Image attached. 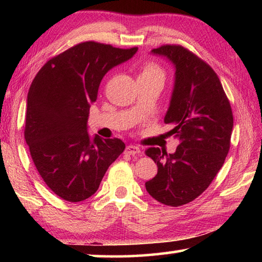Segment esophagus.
I'll list each match as a JSON object with an SVG mask.
<instances>
[{
    "instance_id": "34e87169",
    "label": "esophagus",
    "mask_w": 262,
    "mask_h": 262,
    "mask_svg": "<svg viewBox=\"0 0 262 262\" xmlns=\"http://www.w3.org/2000/svg\"><path fill=\"white\" fill-rule=\"evenodd\" d=\"M125 152L128 154V155H140L141 150H140L139 147H136V145L129 144V145H127V147H126Z\"/></svg>"
}]
</instances>
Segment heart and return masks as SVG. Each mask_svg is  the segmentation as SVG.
I'll use <instances>...</instances> for the list:
<instances>
[{
	"label": "heart",
	"instance_id": "obj_1",
	"mask_svg": "<svg viewBox=\"0 0 262 262\" xmlns=\"http://www.w3.org/2000/svg\"><path fill=\"white\" fill-rule=\"evenodd\" d=\"M141 75H158V76L163 77V72L157 64L148 63L144 66V68H143V70H142Z\"/></svg>",
	"mask_w": 262,
	"mask_h": 262
}]
</instances>
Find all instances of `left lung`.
<instances>
[{
    "instance_id": "obj_1",
    "label": "left lung",
    "mask_w": 262,
    "mask_h": 262,
    "mask_svg": "<svg viewBox=\"0 0 262 262\" xmlns=\"http://www.w3.org/2000/svg\"><path fill=\"white\" fill-rule=\"evenodd\" d=\"M167 57L176 68L170 107L164 121L179 139L174 154L149 148L145 155L157 163V174L145 183L147 192L163 205L180 207L208 188L230 149L233 115L217 74L207 62L180 45L151 51Z\"/></svg>"
}]
</instances>
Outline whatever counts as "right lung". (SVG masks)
I'll return each instance as SVG.
<instances>
[{
    "mask_svg": "<svg viewBox=\"0 0 262 262\" xmlns=\"http://www.w3.org/2000/svg\"><path fill=\"white\" fill-rule=\"evenodd\" d=\"M137 52L96 41L77 43L48 60L28 94L24 137L39 174L57 196L79 202L94 195L123 152L119 139L94 140L88 117L105 74Z\"/></svg>",
    "mask_w": 262,
    "mask_h": 262,
    "instance_id": "add662e5",
    "label": "right lung"
}]
</instances>
